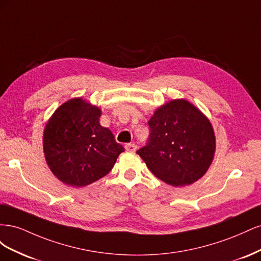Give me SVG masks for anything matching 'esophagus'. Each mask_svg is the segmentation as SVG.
Wrapping results in <instances>:
<instances>
[{"instance_id":"esophagus-1","label":"esophagus","mask_w":261,"mask_h":261,"mask_svg":"<svg viewBox=\"0 0 261 261\" xmlns=\"http://www.w3.org/2000/svg\"><path fill=\"white\" fill-rule=\"evenodd\" d=\"M125 149H126V151L134 152V151H136L137 146L135 144H126L125 145Z\"/></svg>"}]
</instances>
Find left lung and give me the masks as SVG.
<instances>
[{
  "label": "left lung",
  "mask_w": 261,
  "mask_h": 261,
  "mask_svg": "<svg viewBox=\"0 0 261 261\" xmlns=\"http://www.w3.org/2000/svg\"><path fill=\"white\" fill-rule=\"evenodd\" d=\"M148 145L137 153L153 175L171 186L191 185L213 161L216 135L209 118L185 99L158 108L148 122Z\"/></svg>",
  "instance_id": "left-lung-1"
}]
</instances>
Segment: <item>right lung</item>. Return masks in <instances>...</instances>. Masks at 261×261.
<instances>
[{
  "label": "right lung",
  "instance_id": "obj_1",
  "mask_svg": "<svg viewBox=\"0 0 261 261\" xmlns=\"http://www.w3.org/2000/svg\"><path fill=\"white\" fill-rule=\"evenodd\" d=\"M101 109L83 98L55 110L43 130V152L53 175L72 187L106 176L123 151L112 132L101 126Z\"/></svg>",
  "mask_w": 261,
  "mask_h": 261
}]
</instances>
